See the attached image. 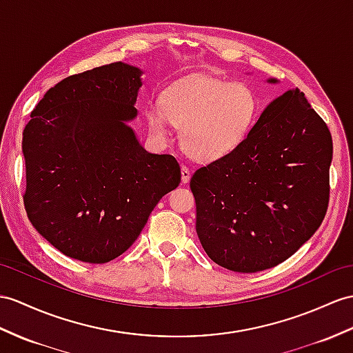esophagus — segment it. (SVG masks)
I'll return each mask as SVG.
<instances>
[{
	"instance_id": "obj_1",
	"label": "esophagus",
	"mask_w": 353,
	"mask_h": 353,
	"mask_svg": "<svg viewBox=\"0 0 353 353\" xmlns=\"http://www.w3.org/2000/svg\"><path fill=\"white\" fill-rule=\"evenodd\" d=\"M190 178H192L190 169H188L185 165H183V166H181V179H183V183L187 184L188 181H190Z\"/></svg>"
}]
</instances>
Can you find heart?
Returning <instances> with one entry per match:
<instances>
[{
    "label": "heart",
    "mask_w": 353,
    "mask_h": 353,
    "mask_svg": "<svg viewBox=\"0 0 353 353\" xmlns=\"http://www.w3.org/2000/svg\"><path fill=\"white\" fill-rule=\"evenodd\" d=\"M257 117V99L250 87L201 77L161 94V109L147 110L150 132L166 139L169 121L181 128L188 156L214 161L229 156L250 133Z\"/></svg>",
    "instance_id": "obj_1"
}]
</instances>
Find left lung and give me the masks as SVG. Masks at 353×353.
<instances>
[{
	"label": "left lung",
	"instance_id": "obj_1",
	"mask_svg": "<svg viewBox=\"0 0 353 353\" xmlns=\"http://www.w3.org/2000/svg\"><path fill=\"white\" fill-rule=\"evenodd\" d=\"M331 160V133L304 92L274 99L234 152L192 176L196 232L211 261L257 272L294 254L326 214Z\"/></svg>",
	"mask_w": 353,
	"mask_h": 353
}]
</instances>
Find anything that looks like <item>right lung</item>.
<instances>
[{
	"instance_id": "right-lung-1",
	"label": "right lung",
	"mask_w": 353,
	"mask_h": 353,
	"mask_svg": "<svg viewBox=\"0 0 353 353\" xmlns=\"http://www.w3.org/2000/svg\"><path fill=\"white\" fill-rule=\"evenodd\" d=\"M142 73L118 61L68 76L25 125V210L39 234L72 259L106 263L123 254L181 181L175 157L148 152L128 125Z\"/></svg>"
}]
</instances>
